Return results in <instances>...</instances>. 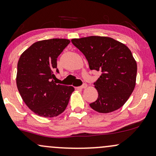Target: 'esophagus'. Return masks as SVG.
<instances>
[{
    "mask_svg": "<svg viewBox=\"0 0 156 156\" xmlns=\"http://www.w3.org/2000/svg\"><path fill=\"white\" fill-rule=\"evenodd\" d=\"M86 87H87V84L83 83V85H81L80 87H80V88H81V89H83V88H85Z\"/></svg>",
    "mask_w": 156,
    "mask_h": 156,
    "instance_id": "esophagus-1",
    "label": "esophagus"
}]
</instances>
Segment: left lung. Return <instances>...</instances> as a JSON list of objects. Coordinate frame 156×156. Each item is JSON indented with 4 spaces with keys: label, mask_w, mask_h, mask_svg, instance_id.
<instances>
[{
    "label": "left lung",
    "mask_w": 156,
    "mask_h": 156,
    "mask_svg": "<svg viewBox=\"0 0 156 156\" xmlns=\"http://www.w3.org/2000/svg\"><path fill=\"white\" fill-rule=\"evenodd\" d=\"M71 42L85 56L90 69L101 72L94 82L98 98L90 107L98 112L109 113L123 106L136 85L137 66L131 50L105 36L74 38Z\"/></svg>",
    "instance_id": "obj_1"
}]
</instances>
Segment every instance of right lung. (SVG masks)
I'll return each instance as SVG.
<instances>
[{"label": "right lung", "instance_id": "obj_1", "mask_svg": "<svg viewBox=\"0 0 156 156\" xmlns=\"http://www.w3.org/2000/svg\"><path fill=\"white\" fill-rule=\"evenodd\" d=\"M69 43L65 38L37 41L18 61L17 89L29 109L39 116L53 118L63 112L74 90L72 86L57 85L53 81L54 73H59L57 58Z\"/></svg>", "mask_w": 156, "mask_h": 156}]
</instances>
